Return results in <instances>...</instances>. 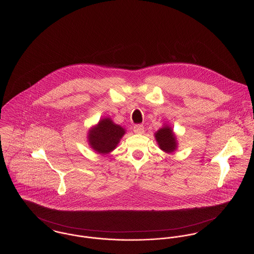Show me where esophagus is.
Returning a JSON list of instances; mask_svg holds the SVG:
<instances>
[{
    "label": "esophagus",
    "mask_w": 254,
    "mask_h": 254,
    "mask_svg": "<svg viewBox=\"0 0 254 254\" xmlns=\"http://www.w3.org/2000/svg\"><path fill=\"white\" fill-rule=\"evenodd\" d=\"M134 132H135L136 134H138V135L143 134V133H144V127H143V125H141V124L135 125V126H134Z\"/></svg>",
    "instance_id": "34e87169"
}]
</instances>
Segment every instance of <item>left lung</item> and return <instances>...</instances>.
I'll use <instances>...</instances> for the list:
<instances>
[{"label":"left lung","instance_id":"obj_1","mask_svg":"<svg viewBox=\"0 0 254 254\" xmlns=\"http://www.w3.org/2000/svg\"><path fill=\"white\" fill-rule=\"evenodd\" d=\"M154 137L159 145V148L163 151H165L166 153H173L177 150L178 148L177 136L170 125L165 124L154 134Z\"/></svg>","mask_w":254,"mask_h":254}]
</instances>
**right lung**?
<instances>
[{
  "label": "right lung",
  "instance_id": "right-lung-1",
  "mask_svg": "<svg viewBox=\"0 0 254 254\" xmlns=\"http://www.w3.org/2000/svg\"><path fill=\"white\" fill-rule=\"evenodd\" d=\"M125 128L116 124L112 118L105 117L92 126L87 133L88 144L100 154H109L115 150L120 139L125 135Z\"/></svg>",
  "mask_w": 254,
  "mask_h": 254
}]
</instances>
